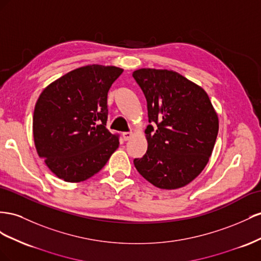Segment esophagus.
Listing matches in <instances>:
<instances>
[{
  "mask_svg": "<svg viewBox=\"0 0 261 261\" xmlns=\"http://www.w3.org/2000/svg\"><path fill=\"white\" fill-rule=\"evenodd\" d=\"M132 136H133L132 132H123L122 133V138L124 141H129L132 138Z\"/></svg>",
  "mask_w": 261,
  "mask_h": 261,
  "instance_id": "esophagus-1",
  "label": "esophagus"
}]
</instances>
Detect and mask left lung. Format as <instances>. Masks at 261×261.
<instances>
[{"instance_id":"1","label":"left lung","mask_w":261,"mask_h":261,"mask_svg":"<svg viewBox=\"0 0 261 261\" xmlns=\"http://www.w3.org/2000/svg\"><path fill=\"white\" fill-rule=\"evenodd\" d=\"M133 77L147 101V151L133 161L161 189L191 182L206 166L219 132V117L204 89L172 70L139 69Z\"/></svg>"}]
</instances>
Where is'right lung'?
I'll return each instance as SVG.
<instances>
[{
  "instance_id": "1",
  "label": "right lung",
  "mask_w": 261,
  "mask_h": 261,
  "mask_svg": "<svg viewBox=\"0 0 261 261\" xmlns=\"http://www.w3.org/2000/svg\"><path fill=\"white\" fill-rule=\"evenodd\" d=\"M123 69L88 64L41 92L33 117L36 151L58 178L80 182L106 165L119 136L106 129L107 94Z\"/></svg>"
}]
</instances>
